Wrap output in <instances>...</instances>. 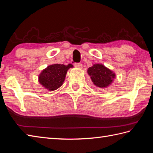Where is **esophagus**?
Wrapping results in <instances>:
<instances>
[{
	"label": "esophagus",
	"mask_w": 153,
	"mask_h": 153,
	"mask_svg": "<svg viewBox=\"0 0 153 153\" xmlns=\"http://www.w3.org/2000/svg\"><path fill=\"white\" fill-rule=\"evenodd\" d=\"M75 66H76V68H80V69H82V64L81 63H75Z\"/></svg>",
	"instance_id": "34e87169"
}]
</instances>
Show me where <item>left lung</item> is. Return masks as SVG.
<instances>
[{"mask_svg":"<svg viewBox=\"0 0 153 153\" xmlns=\"http://www.w3.org/2000/svg\"><path fill=\"white\" fill-rule=\"evenodd\" d=\"M87 71L93 83L99 88H107L116 78L115 73L101 64H93Z\"/></svg>","mask_w":153,"mask_h":153,"instance_id":"left-lung-1","label":"left lung"}]
</instances>
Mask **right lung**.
<instances>
[{
  "label": "right lung",
  "mask_w": 153,
  "mask_h": 153,
  "mask_svg": "<svg viewBox=\"0 0 153 153\" xmlns=\"http://www.w3.org/2000/svg\"><path fill=\"white\" fill-rule=\"evenodd\" d=\"M73 67L71 64L49 65L39 75V82L49 91L56 90L63 84L68 70Z\"/></svg>",
  "instance_id": "obj_1"
}]
</instances>
